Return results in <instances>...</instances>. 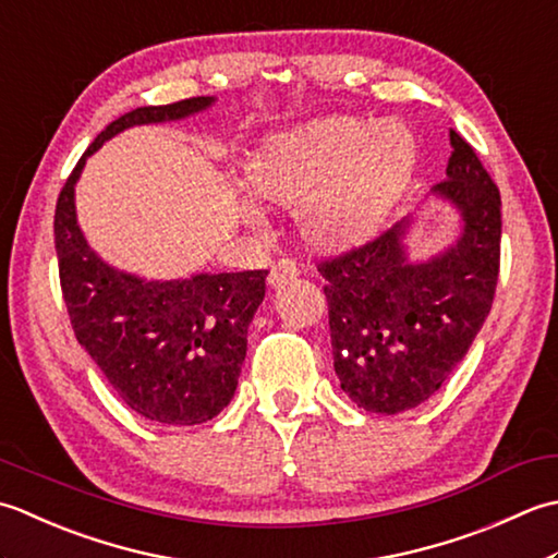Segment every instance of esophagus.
<instances>
[{
	"mask_svg": "<svg viewBox=\"0 0 558 558\" xmlns=\"http://www.w3.org/2000/svg\"><path fill=\"white\" fill-rule=\"evenodd\" d=\"M295 277H299V267H295V263H291V259H279V263L271 267L267 283L271 289H281L283 283L293 281Z\"/></svg>",
	"mask_w": 558,
	"mask_h": 558,
	"instance_id": "obj_1",
	"label": "esophagus"
}]
</instances>
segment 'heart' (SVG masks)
Masks as SVG:
<instances>
[{
  "label": "heart",
  "mask_w": 558,
  "mask_h": 558,
  "mask_svg": "<svg viewBox=\"0 0 558 558\" xmlns=\"http://www.w3.org/2000/svg\"><path fill=\"white\" fill-rule=\"evenodd\" d=\"M416 166V142L402 124L325 118L271 136L247 163V187L279 207H299L317 247L366 243L402 199Z\"/></svg>",
  "instance_id": "1"
}]
</instances>
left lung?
I'll return each instance as SVG.
<instances>
[{
  "label": "left lung",
  "instance_id": "obj_1",
  "mask_svg": "<svg viewBox=\"0 0 558 558\" xmlns=\"http://www.w3.org/2000/svg\"><path fill=\"white\" fill-rule=\"evenodd\" d=\"M452 156L434 197L460 214V235L426 259L407 253L412 219L317 265L325 279L337 378L356 407L400 414L440 390L492 311L501 263V195L472 146Z\"/></svg>",
  "mask_w": 558,
  "mask_h": 558
}]
</instances>
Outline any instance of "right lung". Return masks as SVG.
Masks as SVG:
<instances>
[{"label":"right lung","instance_id":"add662e5","mask_svg":"<svg viewBox=\"0 0 558 558\" xmlns=\"http://www.w3.org/2000/svg\"><path fill=\"white\" fill-rule=\"evenodd\" d=\"M214 96L146 106L110 122L78 158L54 209V250L66 313L112 390L149 422L195 426L233 400L247 327L265 299L267 269L146 281L110 267L78 229L74 187L86 158L136 124L175 122L214 106Z\"/></svg>","mask_w":558,"mask_h":558}]
</instances>
